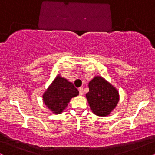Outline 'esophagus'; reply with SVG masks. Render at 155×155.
Segmentation results:
<instances>
[{
    "mask_svg": "<svg viewBox=\"0 0 155 155\" xmlns=\"http://www.w3.org/2000/svg\"><path fill=\"white\" fill-rule=\"evenodd\" d=\"M79 95H84V91H83V88L82 87H79Z\"/></svg>",
    "mask_w": 155,
    "mask_h": 155,
    "instance_id": "1",
    "label": "esophagus"
}]
</instances>
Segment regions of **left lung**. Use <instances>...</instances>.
<instances>
[{
	"label": "left lung",
	"mask_w": 155,
	"mask_h": 155,
	"mask_svg": "<svg viewBox=\"0 0 155 155\" xmlns=\"http://www.w3.org/2000/svg\"><path fill=\"white\" fill-rule=\"evenodd\" d=\"M88 86L86 97L92 113L98 117L111 114L120 101L118 90L100 76H95Z\"/></svg>",
	"instance_id": "obj_1"
}]
</instances>
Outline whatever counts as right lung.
Masks as SVG:
<instances>
[{
  "instance_id": "1",
  "label": "right lung",
  "mask_w": 155,
  "mask_h": 155,
  "mask_svg": "<svg viewBox=\"0 0 155 155\" xmlns=\"http://www.w3.org/2000/svg\"><path fill=\"white\" fill-rule=\"evenodd\" d=\"M79 95L74 84L58 74L43 93V102L55 114H62L71 98Z\"/></svg>"
}]
</instances>
